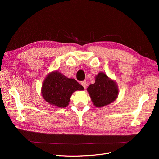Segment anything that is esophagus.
I'll list each match as a JSON object with an SVG mask.
<instances>
[{
  "label": "esophagus",
  "instance_id": "1",
  "mask_svg": "<svg viewBox=\"0 0 159 159\" xmlns=\"http://www.w3.org/2000/svg\"><path fill=\"white\" fill-rule=\"evenodd\" d=\"M81 85H82L83 87H84L85 89L86 88V87H87V81H86L85 80L81 81Z\"/></svg>",
  "mask_w": 159,
  "mask_h": 159
}]
</instances>
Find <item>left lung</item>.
Here are the masks:
<instances>
[{
    "label": "left lung",
    "mask_w": 159,
    "mask_h": 159,
    "mask_svg": "<svg viewBox=\"0 0 159 159\" xmlns=\"http://www.w3.org/2000/svg\"><path fill=\"white\" fill-rule=\"evenodd\" d=\"M95 83L88 88V91L95 106L102 107L115 100L118 95V88L114 81L101 72L95 77Z\"/></svg>",
    "instance_id": "obj_1"
}]
</instances>
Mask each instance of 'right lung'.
<instances>
[{"instance_id": "obj_1", "label": "right lung", "mask_w": 159, "mask_h": 159, "mask_svg": "<svg viewBox=\"0 0 159 159\" xmlns=\"http://www.w3.org/2000/svg\"><path fill=\"white\" fill-rule=\"evenodd\" d=\"M84 88L75 79L68 78L58 71L48 75L42 88L43 98L52 105L65 107L69 104L74 91Z\"/></svg>"}]
</instances>
